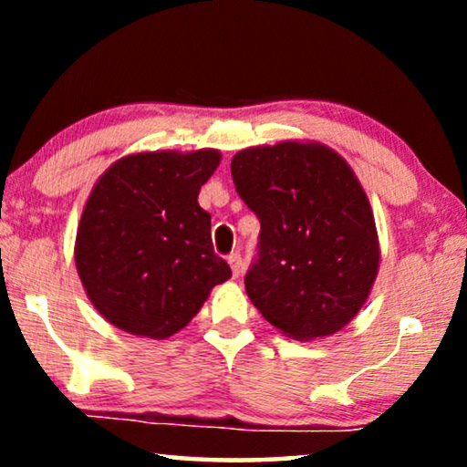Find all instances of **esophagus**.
Instances as JSON below:
<instances>
[{
	"label": "esophagus",
	"instance_id": "obj_1",
	"mask_svg": "<svg viewBox=\"0 0 467 467\" xmlns=\"http://www.w3.org/2000/svg\"><path fill=\"white\" fill-rule=\"evenodd\" d=\"M227 261H229V265H232V272H234V276L238 278L242 272H244V261H242V257H240V253H232L227 257Z\"/></svg>",
	"mask_w": 467,
	"mask_h": 467
}]
</instances>
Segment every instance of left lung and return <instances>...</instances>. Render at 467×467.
I'll return each instance as SVG.
<instances>
[{"label": "left lung", "instance_id": "obj_1", "mask_svg": "<svg viewBox=\"0 0 467 467\" xmlns=\"http://www.w3.org/2000/svg\"><path fill=\"white\" fill-rule=\"evenodd\" d=\"M232 176L261 223L259 259L244 278L254 308L293 340L347 327L380 261L372 206L347 159L285 140L235 152Z\"/></svg>", "mask_w": 467, "mask_h": 467}]
</instances>
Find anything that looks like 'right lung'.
<instances>
[{"instance_id":"right-lung-1","label":"right lung","mask_w":467,"mask_h":467,"mask_svg":"<svg viewBox=\"0 0 467 467\" xmlns=\"http://www.w3.org/2000/svg\"><path fill=\"white\" fill-rule=\"evenodd\" d=\"M221 152L120 157L91 189L76 232V270L95 310L127 334L165 340L187 327L213 286L232 278L197 203Z\"/></svg>"}]
</instances>
